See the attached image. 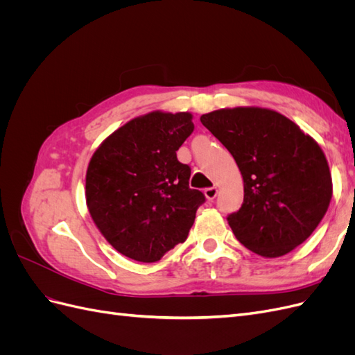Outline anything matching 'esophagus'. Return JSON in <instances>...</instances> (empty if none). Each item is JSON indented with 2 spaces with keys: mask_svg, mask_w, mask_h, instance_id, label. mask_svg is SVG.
Returning a JSON list of instances; mask_svg holds the SVG:
<instances>
[{
  "mask_svg": "<svg viewBox=\"0 0 355 355\" xmlns=\"http://www.w3.org/2000/svg\"><path fill=\"white\" fill-rule=\"evenodd\" d=\"M204 196H206L207 200H214L218 196V188L216 187H210L204 189Z\"/></svg>",
  "mask_w": 355,
  "mask_h": 355,
  "instance_id": "obj_1",
  "label": "esophagus"
}]
</instances>
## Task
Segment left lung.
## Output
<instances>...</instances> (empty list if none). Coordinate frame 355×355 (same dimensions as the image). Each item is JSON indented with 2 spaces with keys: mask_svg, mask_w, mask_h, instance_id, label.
Masks as SVG:
<instances>
[{
  "mask_svg": "<svg viewBox=\"0 0 355 355\" xmlns=\"http://www.w3.org/2000/svg\"><path fill=\"white\" fill-rule=\"evenodd\" d=\"M200 120L231 153L244 180L241 207L227 218L235 239L265 257L302 244L331 198L330 170L318 144L271 110H219Z\"/></svg>",
  "mask_w": 355,
  "mask_h": 355,
  "instance_id": "obj_1",
  "label": "left lung"
}]
</instances>
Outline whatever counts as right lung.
Wrapping results in <instances>:
<instances>
[{
    "label": "right lung",
    "instance_id": "obj_1",
    "mask_svg": "<svg viewBox=\"0 0 355 355\" xmlns=\"http://www.w3.org/2000/svg\"><path fill=\"white\" fill-rule=\"evenodd\" d=\"M194 132L189 112H149L106 137L85 175V201L103 237L137 262H157L184 243L206 201L189 188L176 151Z\"/></svg>",
    "mask_w": 355,
    "mask_h": 355
}]
</instances>
